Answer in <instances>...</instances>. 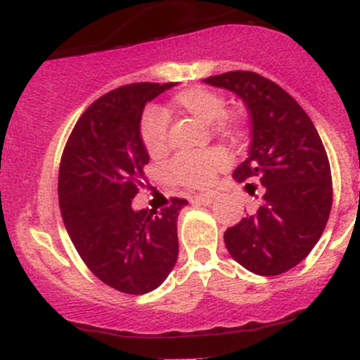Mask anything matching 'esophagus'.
Wrapping results in <instances>:
<instances>
[{
  "label": "esophagus",
  "mask_w": 360,
  "mask_h": 360,
  "mask_svg": "<svg viewBox=\"0 0 360 360\" xmlns=\"http://www.w3.org/2000/svg\"><path fill=\"white\" fill-rule=\"evenodd\" d=\"M213 200H214L213 194H196V196H193V203H196V205L208 206L213 203Z\"/></svg>",
  "instance_id": "esophagus-1"
}]
</instances>
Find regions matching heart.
Returning a JSON list of instances; mask_svg holds the SVG:
<instances>
[{"instance_id": "obj_1", "label": "heart", "mask_w": 360, "mask_h": 360, "mask_svg": "<svg viewBox=\"0 0 360 360\" xmlns=\"http://www.w3.org/2000/svg\"><path fill=\"white\" fill-rule=\"evenodd\" d=\"M226 103L221 94L203 86H194L176 93L167 103L164 113L189 117L198 122H217V128L225 134L237 130V122L225 113ZM140 137L143 147L152 159H160L167 154V122L155 111H148L140 125ZM229 166V155L221 148H208L201 154L177 155L169 166V176L174 183L186 188H205L212 183L214 172Z\"/></svg>"}]
</instances>
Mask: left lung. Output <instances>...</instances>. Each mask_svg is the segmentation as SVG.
I'll use <instances>...</instances> for the list:
<instances>
[{
    "label": "left lung",
    "mask_w": 360,
    "mask_h": 360,
    "mask_svg": "<svg viewBox=\"0 0 360 360\" xmlns=\"http://www.w3.org/2000/svg\"><path fill=\"white\" fill-rule=\"evenodd\" d=\"M205 82L245 103L252 142L233 177L264 186L259 208L226 229V249L254 274H283L311 252L328 221L333 189L323 143L307 111L267 77L232 71Z\"/></svg>",
    "instance_id": "obj_1"
}]
</instances>
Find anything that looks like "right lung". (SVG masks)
Listing matches in <instances>:
<instances>
[{
  "label": "right lung",
  "instance_id": "add662e5",
  "mask_svg": "<svg viewBox=\"0 0 360 360\" xmlns=\"http://www.w3.org/2000/svg\"><path fill=\"white\" fill-rule=\"evenodd\" d=\"M176 82H135L103 94L74 125L59 167L62 220L89 271L117 291L146 295L166 281L179 252L177 217L188 205L131 208L148 154L146 105Z\"/></svg>",
  "mask_w": 360,
  "mask_h": 360
}]
</instances>
